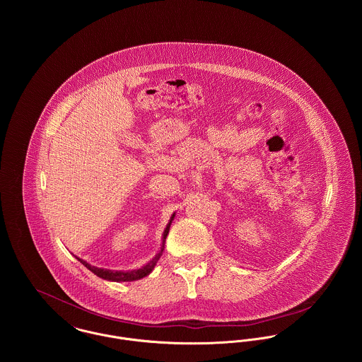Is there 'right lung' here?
<instances>
[{
  "label": "right lung",
  "mask_w": 362,
  "mask_h": 362,
  "mask_svg": "<svg viewBox=\"0 0 362 362\" xmlns=\"http://www.w3.org/2000/svg\"><path fill=\"white\" fill-rule=\"evenodd\" d=\"M174 216H175V214L171 216V218H170V221H168V224H167V227H165V230H164V233H163V243H161L160 251L156 254L155 258L152 259L151 262H148V263H146L145 266H142L141 269L128 270V272H122V270H108V269H102V267L92 266V264H89V263H88L86 260H83V259L78 258V260H79L83 266H86L90 272H93L96 276L102 277L104 280H110V281H134V280H139V279L148 276V274L155 269L157 260L160 259L161 254H163L164 243H165L167 234H168V231H170V226H171V221H173Z\"/></svg>",
  "instance_id": "obj_1"
}]
</instances>
